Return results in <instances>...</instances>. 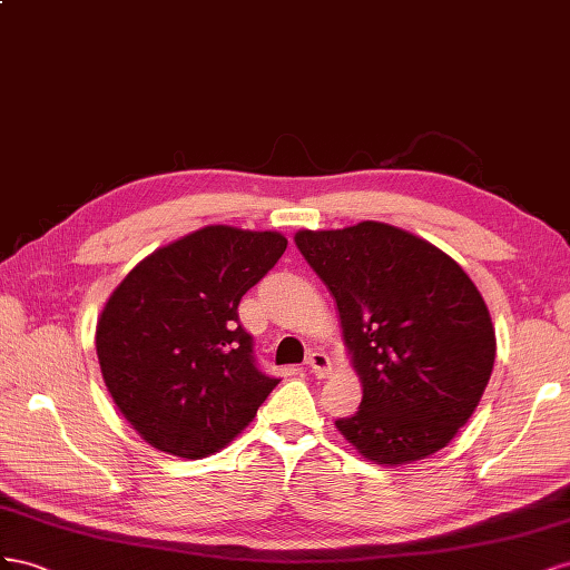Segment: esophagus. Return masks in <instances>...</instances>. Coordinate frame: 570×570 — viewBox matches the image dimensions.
<instances>
[{
  "label": "esophagus",
  "mask_w": 570,
  "mask_h": 570,
  "mask_svg": "<svg viewBox=\"0 0 570 570\" xmlns=\"http://www.w3.org/2000/svg\"><path fill=\"white\" fill-rule=\"evenodd\" d=\"M307 367L313 370L315 377H327L330 375V355L324 351H313L311 355H307Z\"/></svg>",
  "instance_id": "1"
}]
</instances>
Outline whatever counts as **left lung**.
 <instances>
[{
    "label": "left lung",
    "instance_id": "8db88e82",
    "mask_svg": "<svg viewBox=\"0 0 570 570\" xmlns=\"http://www.w3.org/2000/svg\"><path fill=\"white\" fill-rule=\"evenodd\" d=\"M338 307L363 401L336 428L367 461L444 449L473 415L497 353L490 311L456 259L382 222L298 232Z\"/></svg>",
    "mask_w": 570,
    "mask_h": 570
}]
</instances>
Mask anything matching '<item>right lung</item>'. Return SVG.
Listing matches in <instances>:
<instances>
[{"label": "right lung", "instance_id": "obj_1", "mask_svg": "<svg viewBox=\"0 0 570 570\" xmlns=\"http://www.w3.org/2000/svg\"><path fill=\"white\" fill-rule=\"evenodd\" d=\"M276 232L205 226L155 250L114 288L95 348L114 403L155 449L205 459L255 417L276 377L253 355L238 303L279 263Z\"/></svg>", "mask_w": 570, "mask_h": 570}]
</instances>
